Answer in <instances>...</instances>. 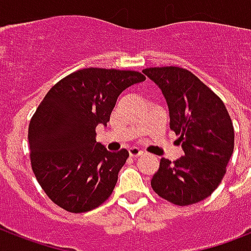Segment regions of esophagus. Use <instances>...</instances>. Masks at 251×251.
Segmentation results:
<instances>
[{"label":"esophagus","mask_w":251,"mask_h":251,"mask_svg":"<svg viewBox=\"0 0 251 251\" xmlns=\"http://www.w3.org/2000/svg\"><path fill=\"white\" fill-rule=\"evenodd\" d=\"M142 153H143V151H141V150L137 149V147H131V149H129V155L131 157L141 156Z\"/></svg>","instance_id":"1"}]
</instances>
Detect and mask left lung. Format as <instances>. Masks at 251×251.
I'll use <instances>...</instances> for the list:
<instances>
[{
	"instance_id": "left-lung-1",
	"label": "left lung",
	"mask_w": 251,
	"mask_h": 251,
	"mask_svg": "<svg viewBox=\"0 0 251 251\" xmlns=\"http://www.w3.org/2000/svg\"><path fill=\"white\" fill-rule=\"evenodd\" d=\"M143 73L160 87L169 108L171 130L179 137L185 153L173 163L163 157L151 186L177 206L201 202L220 185L233 153L229 113L222 99L186 69L164 66Z\"/></svg>"
}]
</instances>
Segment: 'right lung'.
Returning <instances> with one entry per match:
<instances>
[{
	"label": "right lung",
	"mask_w": 251,
	"mask_h": 251,
	"mask_svg": "<svg viewBox=\"0 0 251 251\" xmlns=\"http://www.w3.org/2000/svg\"><path fill=\"white\" fill-rule=\"evenodd\" d=\"M145 79L134 70L82 69L41 100L29 121V159L37 182L57 206L79 214L109 198L129 152H109L96 143V126L109 121L122 91Z\"/></svg>",
	"instance_id": "1"
}]
</instances>
